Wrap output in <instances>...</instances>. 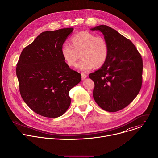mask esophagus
Returning a JSON list of instances; mask_svg holds the SVG:
<instances>
[{
	"mask_svg": "<svg viewBox=\"0 0 158 158\" xmlns=\"http://www.w3.org/2000/svg\"><path fill=\"white\" fill-rule=\"evenodd\" d=\"M87 75L85 74H84V73H81V77H82V79L84 80L85 79L86 77H87Z\"/></svg>",
	"mask_w": 158,
	"mask_h": 158,
	"instance_id": "esophagus-1",
	"label": "esophagus"
}]
</instances>
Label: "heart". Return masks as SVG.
Returning a JSON list of instances; mask_svg holds the SVG:
<instances>
[{
    "mask_svg": "<svg viewBox=\"0 0 158 158\" xmlns=\"http://www.w3.org/2000/svg\"><path fill=\"white\" fill-rule=\"evenodd\" d=\"M71 42L72 44H63L60 49L62 56L69 66H74L81 57L82 60L77 67L82 71L91 70L94 66L99 67L105 63L109 46L104 37L82 32L73 36Z\"/></svg>",
    "mask_w": 158,
    "mask_h": 158,
    "instance_id": "1",
    "label": "heart"
}]
</instances>
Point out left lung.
Returning a JSON list of instances; mask_svg holds the SVG:
<instances>
[{"label":"left lung","instance_id":"obj_1","mask_svg":"<svg viewBox=\"0 0 158 158\" xmlns=\"http://www.w3.org/2000/svg\"><path fill=\"white\" fill-rule=\"evenodd\" d=\"M91 30L101 32L109 46L105 63L89 75L94 82L93 98L104 110H120L140 91L143 79L141 56L131 40L114 29L101 25Z\"/></svg>","mask_w":158,"mask_h":158}]
</instances>
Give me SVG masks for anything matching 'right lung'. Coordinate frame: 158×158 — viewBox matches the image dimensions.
<instances>
[{"mask_svg": "<svg viewBox=\"0 0 158 158\" xmlns=\"http://www.w3.org/2000/svg\"><path fill=\"white\" fill-rule=\"evenodd\" d=\"M73 28L45 31L22 51L16 74L22 98L37 114L55 118L71 104L70 90L81 81L61 54V47Z\"/></svg>", "mask_w": 158, "mask_h": 158, "instance_id": "add662e5", "label": "right lung"}]
</instances>
